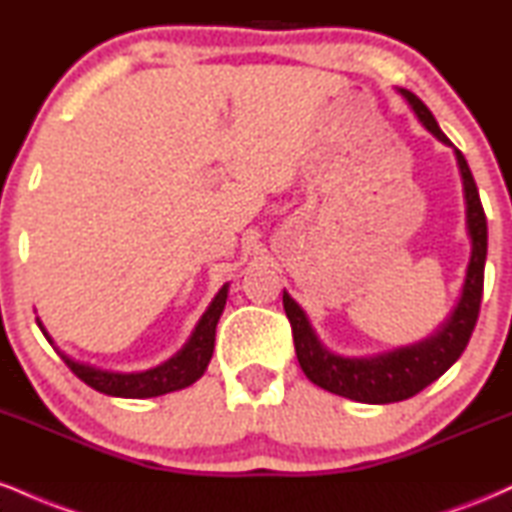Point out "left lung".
<instances>
[{
	"label": "left lung",
	"mask_w": 512,
	"mask_h": 512,
	"mask_svg": "<svg viewBox=\"0 0 512 512\" xmlns=\"http://www.w3.org/2000/svg\"><path fill=\"white\" fill-rule=\"evenodd\" d=\"M402 96L409 101L411 110L419 117L421 125L443 144H450V139L438 127L431 110L411 91H404L402 88ZM455 156L462 173L464 199H467V228L469 236H472V260H469L462 298L457 303L455 313L426 342L404 346V349L392 351V354L375 358H342L334 356L332 351H327L320 344V339L315 337L313 327H310L301 305L284 291V310L291 322L296 356L305 378L310 383H315L327 392H334L339 397L356 399V402H402V399L419 395L424 387L431 385L433 380H438L462 356V351L467 349L469 337H472L474 327H477L481 293H484L486 214L484 207H481L477 182L472 178V170H469L467 161H464L462 151L455 149Z\"/></svg>",
	"instance_id": "1"
}]
</instances>
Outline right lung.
<instances>
[{"instance_id":"1","label":"right lung","mask_w":512,"mask_h":512,"mask_svg":"<svg viewBox=\"0 0 512 512\" xmlns=\"http://www.w3.org/2000/svg\"><path fill=\"white\" fill-rule=\"evenodd\" d=\"M226 298H228V286H223V289L216 293L214 301H211L207 313L202 315V320L197 322L190 342L182 346L170 361L161 363L158 368L144 370V373H110V370L86 366V363H76L67 354H62V351L60 356L76 378L84 380L88 387L103 392V395L132 397V399L168 395V392L182 390V387L192 385L197 378H202V373L207 370L211 354H214L216 322H219V317L223 313ZM40 330H43L45 337H48V332H45L43 325H40Z\"/></svg>"}]
</instances>
